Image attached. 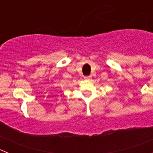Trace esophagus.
Masks as SVG:
<instances>
[{"label":"esophagus","mask_w":153,"mask_h":153,"mask_svg":"<svg viewBox=\"0 0 153 153\" xmlns=\"http://www.w3.org/2000/svg\"><path fill=\"white\" fill-rule=\"evenodd\" d=\"M92 76H85L84 79H86V80H90V79H91Z\"/></svg>","instance_id":"esophagus-1"}]
</instances>
